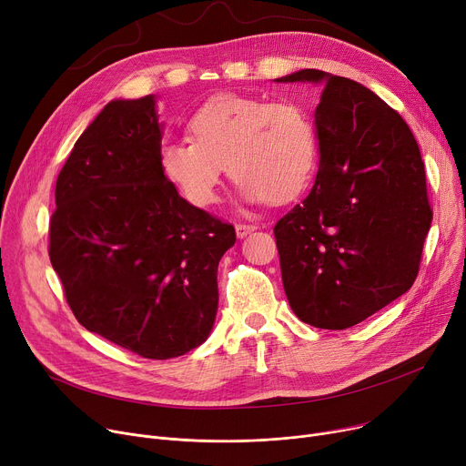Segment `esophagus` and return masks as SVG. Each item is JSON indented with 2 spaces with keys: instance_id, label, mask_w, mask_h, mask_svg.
<instances>
[{
  "instance_id": "obj_1",
  "label": "esophagus",
  "mask_w": 466,
  "mask_h": 466,
  "mask_svg": "<svg viewBox=\"0 0 466 466\" xmlns=\"http://www.w3.org/2000/svg\"><path fill=\"white\" fill-rule=\"evenodd\" d=\"M254 229H256L254 224H237V226H235V231H237V237H238V238H244L246 235H250Z\"/></svg>"
}]
</instances>
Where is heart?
Wrapping results in <instances>:
<instances>
[{
  "label": "heart",
  "instance_id": "b5f03b06",
  "mask_svg": "<svg viewBox=\"0 0 466 466\" xmlns=\"http://www.w3.org/2000/svg\"><path fill=\"white\" fill-rule=\"evenodd\" d=\"M189 133L191 139L163 143L157 163L178 194L199 208L216 203L228 167L248 203L291 201L318 171L316 122L295 101L216 96L191 116Z\"/></svg>",
  "mask_w": 466,
  "mask_h": 466
}]
</instances>
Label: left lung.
<instances>
[{
    "label": "left lung",
    "mask_w": 466,
    "mask_h": 466,
    "mask_svg": "<svg viewBox=\"0 0 466 466\" xmlns=\"http://www.w3.org/2000/svg\"><path fill=\"white\" fill-rule=\"evenodd\" d=\"M321 88L319 167L310 194L275 226L295 316L348 329L412 288L432 212L406 122L372 90L319 69L275 78Z\"/></svg>",
    "instance_id": "left-lung-1"
}]
</instances>
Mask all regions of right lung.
<instances>
[{"label":"right lung","mask_w":466,"mask_h":466,"mask_svg":"<svg viewBox=\"0 0 466 466\" xmlns=\"http://www.w3.org/2000/svg\"><path fill=\"white\" fill-rule=\"evenodd\" d=\"M156 96L108 101L56 182L50 263L90 333L147 360L203 344L218 310V263L235 229L161 175Z\"/></svg>","instance_id":"obj_1"}]
</instances>
